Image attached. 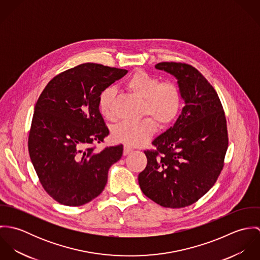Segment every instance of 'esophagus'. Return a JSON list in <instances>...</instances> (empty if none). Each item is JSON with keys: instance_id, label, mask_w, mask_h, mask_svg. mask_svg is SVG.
I'll return each instance as SVG.
<instances>
[{"instance_id": "esophagus-1", "label": "esophagus", "mask_w": 260, "mask_h": 260, "mask_svg": "<svg viewBox=\"0 0 260 260\" xmlns=\"http://www.w3.org/2000/svg\"><path fill=\"white\" fill-rule=\"evenodd\" d=\"M132 151H133V148H132L131 146H129V145H127V144H125V145H124L123 154H124L125 156H126V155H128V154H130Z\"/></svg>"}]
</instances>
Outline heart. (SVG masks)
Segmentation results:
<instances>
[{
	"instance_id": "obj_1",
	"label": "heart",
	"mask_w": 260,
	"mask_h": 260,
	"mask_svg": "<svg viewBox=\"0 0 260 260\" xmlns=\"http://www.w3.org/2000/svg\"><path fill=\"white\" fill-rule=\"evenodd\" d=\"M125 86L131 93L143 100L142 115H148L151 118L139 122H122L113 128L112 136L114 140L129 146H141L146 144L155 134L156 121L160 127L165 128L177 119L182 107V92L176 83L161 82L158 77L143 70L131 75ZM115 96V89L107 87L98 98L100 113L110 121H114L117 117Z\"/></svg>"
}]
</instances>
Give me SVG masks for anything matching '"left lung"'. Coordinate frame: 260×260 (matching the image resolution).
<instances>
[{
  "label": "left lung",
  "mask_w": 260,
  "mask_h": 260,
  "mask_svg": "<svg viewBox=\"0 0 260 260\" xmlns=\"http://www.w3.org/2000/svg\"><path fill=\"white\" fill-rule=\"evenodd\" d=\"M178 80L185 106L173 127L145 150L146 168L139 174L142 192L163 207L182 208L198 201L215 184L228 148L220 99L197 69L185 63L155 65Z\"/></svg>",
  "instance_id": "1"
}]
</instances>
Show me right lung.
Returning <instances> with one entry per match:
<instances>
[{"label":"right lung","mask_w":260,"mask_h":260,"mask_svg":"<svg viewBox=\"0 0 260 260\" xmlns=\"http://www.w3.org/2000/svg\"><path fill=\"white\" fill-rule=\"evenodd\" d=\"M127 72L85 63L55 76L41 93L28 148L43 188L60 204L80 206L97 197L122 157V144L100 152L95 145L109 135L99 95Z\"/></svg>","instance_id":"right-lung-1"}]
</instances>
